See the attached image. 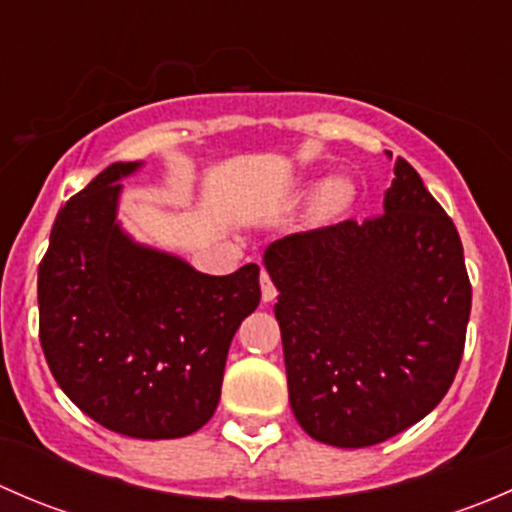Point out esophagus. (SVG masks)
<instances>
[{
  "label": "esophagus",
  "mask_w": 512,
  "mask_h": 512,
  "mask_svg": "<svg viewBox=\"0 0 512 512\" xmlns=\"http://www.w3.org/2000/svg\"><path fill=\"white\" fill-rule=\"evenodd\" d=\"M260 287H262V302H275L277 287H275V282L270 280V275H267V272H262L260 275Z\"/></svg>",
  "instance_id": "obj_1"
}]
</instances>
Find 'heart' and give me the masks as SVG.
Listing matches in <instances>:
<instances>
[{
  "label": "heart",
  "instance_id": "obj_1",
  "mask_svg": "<svg viewBox=\"0 0 512 512\" xmlns=\"http://www.w3.org/2000/svg\"><path fill=\"white\" fill-rule=\"evenodd\" d=\"M309 180H312L309 175H297V178L287 183V193H302L309 185ZM356 195H359V188H356L354 178H349V175L339 173L324 178L309 195L307 208H304L302 215L304 227L319 230V227L334 225L354 208Z\"/></svg>",
  "mask_w": 512,
  "mask_h": 512
}]
</instances>
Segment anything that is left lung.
<instances>
[{"label":"left lung","mask_w":512,"mask_h":512,"mask_svg":"<svg viewBox=\"0 0 512 512\" xmlns=\"http://www.w3.org/2000/svg\"><path fill=\"white\" fill-rule=\"evenodd\" d=\"M262 262L280 292L289 406L314 441L376 446L436 409L461 364L471 282L456 225L404 158L384 215L282 237Z\"/></svg>","instance_id":"8db88e82"}]
</instances>
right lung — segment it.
Instances as JSON below:
<instances>
[{"mask_svg":"<svg viewBox=\"0 0 512 512\" xmlns=\"http://www.w3.org/2000/svg\"><path fill=\"white\" fill-rule=\"evenodd\" d=\"M113 163L69 200L39 265V339L66 396L131 438H180L215 414L227 349L260 304V267L205 275L136 242L118 220Z\"/></svg>","mask_w":512,"mask_h":512,"instance_id":"add662e5","label":"right lung"}]
</instances>
